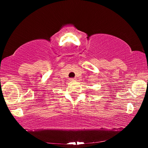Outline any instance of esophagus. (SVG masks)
Returning <instances> with one entry per match:
<instances>
[{
  "label": "esophagus",
  "instance_id": "1",
  "mask_svg": "<svg viewBox=\"0 0 148 148\" xmlns=\"http://www.w3.org/2000/svg\"><path fill=\"white\" fill-rule=\"evenodd\" d=\"M70 81H76V79H75V78H71V79H70Z\"/></svg>",
  "mask_w": 148,
  "mask_h": 148
}]
</instances>
